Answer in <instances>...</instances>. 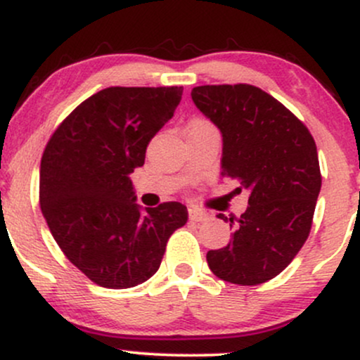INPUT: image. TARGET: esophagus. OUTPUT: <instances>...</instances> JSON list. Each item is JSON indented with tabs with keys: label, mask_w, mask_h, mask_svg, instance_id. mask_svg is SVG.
I'll list each match as a JSON object with an SVG mask.
<instances>
[{
	"label": "esophagus",
	"mask_w": 360,
	"mask_h": 360,
	"mask_svg": "<svg viewBox=\"0 0 360 360\" xmlns=\"http://www.w3.org/2000/svg\"><path fill=\"white\" fill-rule=\"evenodd\" d=\"M189 220H191V221H206V220H210V214L205 213L203 210L189 208Z\"/></svg>",
	"instance_id": "esophagus-1"
}]
</instances>
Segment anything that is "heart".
I'll return each mask as SVG.
<instances>
[{
    "instance_id": "heart-1",
    "label": "heart",
    "mask_w": 360,
    "mask_h": 360,
    "mask_svg": "<svg viewBox=\"0 0 360 360\" xmlns=\"http://www.w3.org/2000/svg\"><path fill=\"white\" fill-rule=\"evenodd\" d=\"M191 128H214V127L208 122V120L196 118V120H193L191 123H189V130H191Z\"/></svg>"
}]
</instances>
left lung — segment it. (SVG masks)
<instances>
[{
  "instance_id": "8db88e82",
  "label": "left lung",
  "mask_w": 360,
  "mask_h": 360,
  "mask_svg": "<svg viewBox=\"0 0 360 360\" xmlns=\"http://www.w3.org/2000/svg\"><path fill=\"white\" fill-rule=\"evenodd\" d=\"M198 110L220 128L223 176L249 189L229 245L206 254L217 278L255 286L289 266L311 230L321 188L316 143L301 120L252 84L196 86Z\"/></svg>"
}]
</instances>
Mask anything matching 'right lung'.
Masks as SVG:
<instances>
[{
	"mask_svg": "<svg viewBox=\"0 0 360 360\" xmlns=\"http://www.w3.org/2000/svg\"><path fill=\"white\" fill-rule=\"evenodd\" d=\"M181 96L183 86L101 89L45 146L39 186L45 221L65 257L98 286L125 289L152 278L169 237L188 221L177 201L140 212L130 179Z\"/></svg>",
	"mask_w": 360,
	"mask_h": 360,
	"instance_id": "right-lung-1",
	"label": "right lung"
}]
</instances>
